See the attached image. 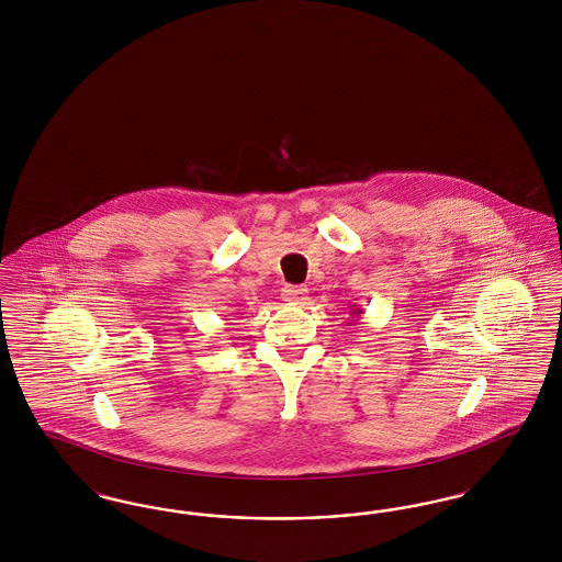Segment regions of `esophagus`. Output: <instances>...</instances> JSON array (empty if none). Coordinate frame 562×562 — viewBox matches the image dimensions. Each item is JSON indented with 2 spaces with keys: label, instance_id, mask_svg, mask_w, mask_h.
I'll return each instance as SVG.
<instances>
[{
  "label": "esophagus",
  "instance_id": "34e87169",
  "mask_svg": "<svg viewBox=\"0 0 562 562\" xmlns=\"http://www.w3.org/2000/svg\"><path fill=\"white\" fill-rule=\"evenodd\" d=\"M305 293H307V289H305V286H294V284H289V286H284V289H282V299H284L286 303H303Z\"/></svg>",
  "mask_w": 562,
  "mask_h": 562
}]
</instances>
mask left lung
Instances as JSON below:
<instances>
[{
	"instance_id": "obj_1",
	"label": "left lung",
	"mask_w": 562,
	"mask_h": 562,
	"mask_svg": "<svg viewBox=\"0 0 562 562\" xmlns=\"http://www.w3.org/2000/svg\"><path fill=\"white\" fill-rule=\"evenodd\" d=\"M349 314H356V316H360V314H362V310H356V307L351 305V312H349Z\"/></svg>"
}]
</instances>
